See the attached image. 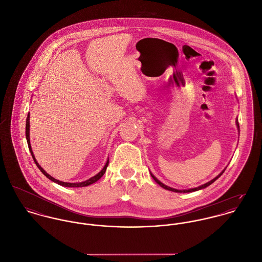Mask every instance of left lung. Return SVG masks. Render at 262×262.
Returning <instances> with one entry per match:
<instances>
[{
    "mask_svg": "<svg viewBox=\"0 0 262 262\" xmlns=\"http://www.w3.org/2000/svg\"><path fill=\"white\" fill-rule=\"evenodd\" d=\"M236 123H237V126H238V128H239V123H238V120L236 121ZM225 171V170H224ZM224 171L223 172H221L215 178H213L212 180H210L209 182L208 183H206V184H204V185H201V186H199V187H196V188H191V189H186V190H178V189H175V188H171V187H169V186H167V185H165V184H163L162 182H160L159 180H158L157 178L153 175V174H151V176L154 178V180L157 182L158 184L160 185V186H162L163 188H165V189H167V190H170V191H174V192H192V191H196V190H200V189H203V188H206L207 186H209L210 185L212 182H214L223 173H224Z\"/></svg>",
    "mask_w": 262,
    "mask_h": 262,
    "instance_id": "left-lung-1",
    "label": "left lung"
}]
</instances>
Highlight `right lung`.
Segmentation results:
<instances>
[{"mask_svg":"<svg viewBox=\"0 0 262 262\" xmlns=\"http://www.w3.org/2000/svg\"><path fill=\"white\" fill-rule=\"evenodd\" d=\"M25 129H26V130H25V135H26V140H27L28 148H29V151H30V153H31V155H32V158H33V160H34L36 166L39 168V170H40L49 179H51L53 182H55V183H57V184H59V185H61V186H66V187H83V186H87V185H90V184L96 182L98 179H100V178L104 175L105 171H106V168H107V166H108L109 161L106 162L104 168H103L97 175H95L94 177H92V178H90V179H88V180H86V181H84V182H80V183H69V182H62V181H59V180H57V179H54L53 177H52L51 175H49V174L39 166V164L36 162L35 157H34V155H33V152H32V150H31L30 140H29V114L27 115V119H26V128H25Z\"/></svg>","mask_w":262,"mask_h":262,"instance_id":"add662e5","label":"right lung"}]
</instances>
